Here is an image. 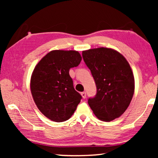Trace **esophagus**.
Segmentation results:
<instances>
[{"instance_id": "1", "label": "esophagus", "mask_w": 158, "mask_h": 158, "mask_svg": "<svg viewBox=\"0 0 158 158\" xmlns=\"http://www.w3.org/2000/svg\"><path fill=\"white\" fill-rule=\"evenodd\" d=\"M81 95L82 96V98H84V99H85V98H86V93H85V92H82L81 93Z\"/></svg>"}]
</instances>
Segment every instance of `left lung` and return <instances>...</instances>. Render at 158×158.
<instances>
[{"mask_svg":"<svg viewBox=\"0 0 158 158\" xmlns=\"http://www.w3.org/2000/svg\"><path fill=\"white\" fill-rule=\"evenodd\" d=\"M82 57L97 88L95 97L88 100L93 113L104 121L120 117L130 105L135 91L129 63L120 53L105 47L84 51Z\"/></svg>","mask_w":158,"mask_h":158,"instance_id":"left-lung-1","label":"left lung"}]
</instances>
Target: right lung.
<instances>
[{
    "label": "right lung",
    "instance_id": "right-lung-1",
    "mask_svg": "<svg viewBox=\"0 0 158 158\" xmlns=\"http://www.w3.org/2000/svg\"><path fill=\"white\" fill-rule=\"evenodd\" d=\"M81 60L76 51L54 50L42 58L32 74L31 90L42 114L55 122L68 120L81 100L76 91L69 69Z\"/></svg>",
    "mask_w": 158,
    "mask_h": 158
}]
</instances>
